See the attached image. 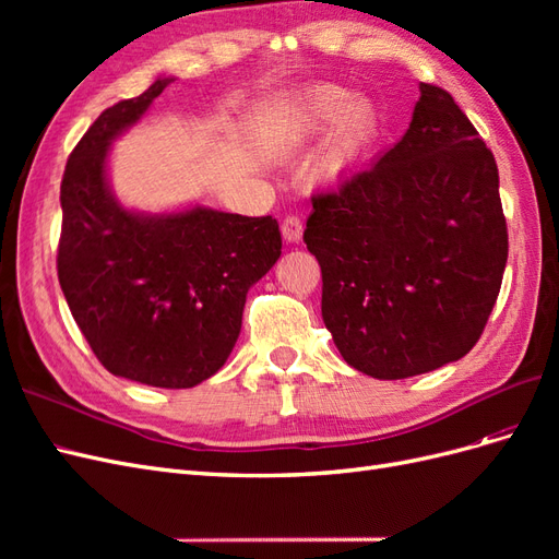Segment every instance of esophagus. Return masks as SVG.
Listing matches in <instances>:
<instances>
[{
  "instance_id": "obj_1",
  "label": "esophagus",
  "mask_w": 559,
  "mask_h": 559,
  "mask_svg": "<svg viewBox=\"0 0 559 559\" xmlns=\"http://www.w3.org/2000/svg\"><path fill=\"white\" fill-rule=\"evenodd\" d=\"M282 235H284L286 242H292V245L300 242V238H302V222H300V218L298 216H286L282 222Z\"/></svg>"
}]
</instances>
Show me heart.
<instances>
[{
	"label": "heart",
	"mask_w": 559,
	"mask_h": 559,
	"mask_svg": "<svg viewBox=\"0 0 559 559\" xmlns=\"http://www.w3.org/2000/svg\"><path fill=\"white\" fill-rule=\"evenodd\" d=\"M380 126L382 111L370 97H354L341 83H314L296 93L282 109L277 134L284 144L300 146L331 129L312 163V177L335 181L366 158Z\"/></svg>",
	"instance_id": "obj_1"
}]
</instances>
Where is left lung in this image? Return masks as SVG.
Listing matches in <instances>:
<instances>
[{"mask_svg":"<svg viewBox=\"0 0 559 559\" xmlns=\"http://www.w3.org/2000/svg\"><path fill=\"white\" fill-rule=\"evenodd\" d=\"M302 240L321 265V317L352 368L403 380L462 359L509 259L492 151L450 93L419 83L411 128L312 198Z\"/></svg>","mask_w":559,"mask_h":559,"instance_id":"left-lung-1","label":"left lung"}]
</instances>
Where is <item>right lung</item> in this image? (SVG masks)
<instances>
[{
    "label": "right lung",
    "mask_w": 559,
    "mask_h": 559,
    "mask_svg": "<svg viewBox=\"0 0 559 559\" xmlns=\"http://www.w3.org/2000/svg\"><path fill=\"white\" fill-rule=\"evenodd\" d=\"M173 76L99 114L64 167L58 280L67 306L109 373L189 389L226 364L242 329L247 292L282 253L273 216L191 205L123 207L109 154Z\"/></svg>",
    "instance_id": "1"
}]
</instances>
